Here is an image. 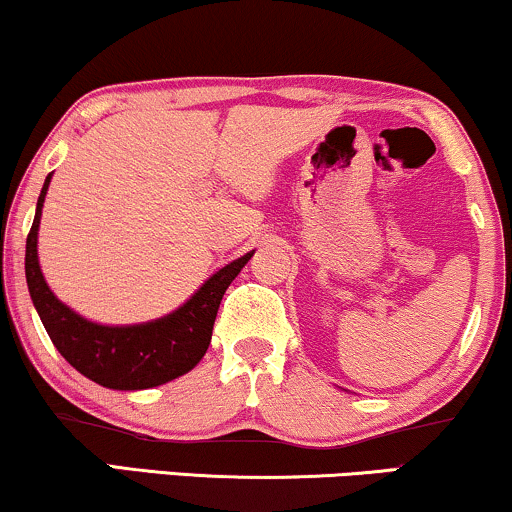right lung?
<instances>
[{"label":"right lung","mask_w":512,"mask_h":512,"mask_svg":"<svg viewBox=\"0 0 512 512\" xmlns=\"http://www.w3.org/2000/svg\"><path fill=\"white\" fill-rule=\"evenodd\" d=\"M51 174L37 198L35 222L25 241V281L51 342L75 371L111 390H148L196 368L208 352L219 302L255 250L215 271L189 300L160 319L106 326L80 316L51 293L37 257V231Z\"/></svg>","instance_id":"obj_1"}]
</instances>
